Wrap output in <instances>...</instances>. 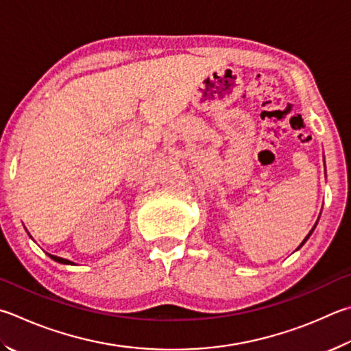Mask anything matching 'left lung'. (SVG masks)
I'll return each instance as SVG.
<instances>
[{
    "instance_id": "1",
    "label": "left lung",
    "mask_w": 351,
    "mask_h": 351,
    "mask_svg": "<svg viewBox=\"0 0 351 351\" xmlns=\"http://www.w3.org/2000/svg\"><path fill=\"white\" fill-rule=\"evenodd\" d=\"M315 227H316V224H315ZM315 227H313V228H311V232H310V233L307 234V238H305V239L302 241V244H301V245H299V247H302V245H304V242H305V241H307V239L310 238V234H311V233H313V230H315Z\"/></svg>"
}]
</instances>
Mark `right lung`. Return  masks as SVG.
Masks as SVG:
<instances>
[{"label":"right lung","mask_w":351,"mask_h":351,"mask_svg":"<svg viewBox=\"0 0 351 351\" xmlns=\"http://www.w3.org/2000/svg\"><path fill=\"white\" fill-rule=\"evenodd\" d=\"M50 258H52L53 261H56V263H61V264H73V263H70V261H67V259H62V258H58V256H53V254H50Z\"/></svg>","instance_id":"obj_1"}]
</instances>
